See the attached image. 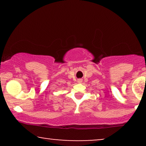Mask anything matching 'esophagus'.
<instances>
[{"instance_id":"obj_1","label":"esophagus","mask_w":146,"mask_h":146,"mask_svg":"<svg viewBox=\"0 0 146 146\" xmlns=\"http://www.w3.org/2000/svg\"><path fill=\"white\" fill-rule=\"evenodd\" d=\"M82 80H80H80H78V82L80 83V84L82 83Z\"/></svg>"}]
</instances>
